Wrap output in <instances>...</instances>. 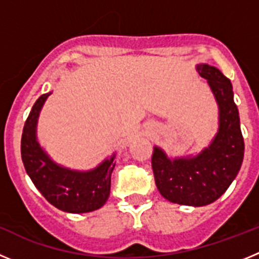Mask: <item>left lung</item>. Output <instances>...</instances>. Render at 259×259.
<instances>
[{"label": "left lung", "instance_id": "left-lung-1", "mask_svg": "<svg viewBox=\"0 0 259 259\" xmlns=\"http://www.w3.org/2000/svg\"><path fill=\"white\" fill-rule=\"evenodd\" d=\"M196 70L207 80L218 105V132L196 155L168 157L154 146L152 167L155 185L166 200L198 207L212 203L227 191L239 174L245 146L230 79L207 63H200Z\"/></svg>", "mask_w": 259, "mask_h": 259}]
</instances>
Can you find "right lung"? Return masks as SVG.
Segmentation results:
<instances>
[{
    "mask_svg": "<svg viewBox=\"0 0 259 259\" xmlns=\"http://www.w3.org/2000/svg\"><path fill=\"white\" fill-rule=\"evenodd\" d=\"M50 95L52 92L37 98L23 128L20 152L26 172L38 192L57 209L74 214L95 211L104 206L110 196L115 154L87 171L71 170L53 161L37 140L38 116Z\"/></svg>",
    "mask_w": 259,
    "mask_h": 259,
    "instance_id": "add662e5",
    "label": "right lung"
}]
</instances>
